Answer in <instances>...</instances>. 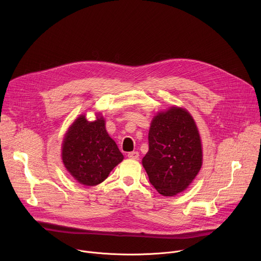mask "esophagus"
I'll list each match as a JSON object with an SVG mask.
<instances>
[{
    "instance_id": "obj_1",
    "label": "esophagus",
    "mask_w": 261,
    "mask_h": 261,
    "mask_svg": "<svg viewBox=\"0 0 261 261\" xmlns=\"http://www.w3.org/2000/svg\"><path fill=\"white\" fill-rule=\"evenodd\" d=\"M128 157L130 159H138L139 158V153L138 152H130V153H128Z\"/></svg>"
}]
</instances>
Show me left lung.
Here are the masks:
<instances>
[{
  "label": "left lung",
  "instance_id": "1",
  "mask_svg": "<svg viewBox=\"0 0 261 261\" xmlns=\"http://www.w3.org/2000/svg\"><path fill=\"white\" fill-rule=\"evenodd\" d=\"M142 165L161 195L174 196L188 188L201 168L202 147L197 126L187 110L172 106L154 117Z\"/></svg>",
  "mask_w": 261,
  "mask_h": 261
}]
</instances>
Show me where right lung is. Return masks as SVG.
Here are the masks:
<instances>
[{
	"instance_id": "right-lung-1",
	"label": "right lung",
	"mask_w": 261,
	"mask_h": 261,
	"mask_svg": "<svg viewBox=\"0 0 261 261\" xmlns=\"http://www.w3.org/2000/svg\"><path fill=\"white\" fill-rule=\"evenodd\" d=\"M90 122L80 116L69 127L62 146V160L69 173L85 186L102 182L124 156L99 114Z\"/></svg>"
}]
</instances>
